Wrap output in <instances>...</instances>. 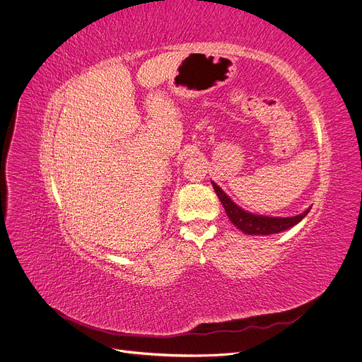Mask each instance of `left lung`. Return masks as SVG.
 <instances>
[{"instance_id":"left-lung-1","label":"left lung","mask_w":362,"mask_h":362,"mask_svg":"<svg viewBox=\"0 0 362 362\" xmlns=\"http://www.w3.org/2000/svg\"><path fill=\"white\" fill-rule=\"evenodd\" d=\"M211 183L215 189V193L218 194L221 204L225 208V212L229 221H231L240 231L248 235H272V234L283 233L286 229L294 226L296 223H299L310 211V206H309L305 212L299 215L284 216V218L252 214L238 206L214 180H211Z\"/></svg>"}]
</instances>
